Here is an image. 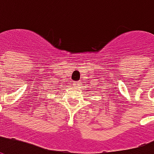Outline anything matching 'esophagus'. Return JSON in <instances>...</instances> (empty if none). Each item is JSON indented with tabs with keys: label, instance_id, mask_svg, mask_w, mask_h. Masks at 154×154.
Returning a JSON list of instances; mask_svg holds the SVG:
<instances>
[{
	"label": "esophagus",
	"instance_id": "obj_1",
	"mask_svg": "<svg viewBox=\"0 0 154 154\" xmlns=\"http://www.w3.org/2000/svg\"><path fill=\"white\" fill-rule=\"evenodd\" d=\"M80 82H74V86H79V85H80Z\"/></svg>",
	"mask_w": 154,
	"mask_h": 154
}]
</instances>
